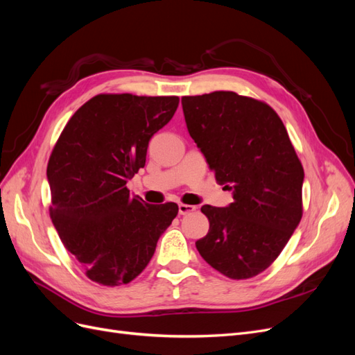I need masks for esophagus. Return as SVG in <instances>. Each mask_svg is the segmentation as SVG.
<instances>
[{"label": "esophagus", "mask_w": 355, "mask_h": 355, "mask_svg": "<svg viewBox=\"0 0 355 355\" xmlns=\"http://www.w3.org/2000/svg\"><path fill=\"white\" fill-rule=\"evenodd\" d=\"M196 206H191V204H179V214H188V213H192L196 211Z\"/></svg>", "instance_id": "34e87169"}]
</instances>
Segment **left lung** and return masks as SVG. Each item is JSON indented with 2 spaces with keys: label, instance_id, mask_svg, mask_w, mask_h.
<instances>
[{
  "label": "left lung",
  "instance_id": "left-lung-1",
  "mask_svg": "<svg viewBox=\"0 0 355 355\" xmlns=\"http://www.w3.org/2000/svg\"><path fill=\"white\" fill-rule=\"evenodd\" d=\"M188 132L223 189L227 207L202 206L210 222L201 257L232 280L265 271L302 218L304 167L280 116L234 92L184 96Z\"/></svg>",
  "mask_w": 355,
  "mask_h": 355
}]
</instances>
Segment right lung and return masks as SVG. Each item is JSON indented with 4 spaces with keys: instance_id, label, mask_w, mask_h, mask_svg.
<instances>
[{
    "instance_id": "1",
    "label": "right lung",
    "mask_w": 355,
    "mask_h": 355,
    "mask_svg": "<svg viewBox=\"0 0 355 355\" xmlns=\"http://www.w3.org/2000/svg\"><path fill=\"white\" fill-rule=\"evenodd\" d=\"M178 105V96L98 94L71 116L53 148L50 218L92 282L135 280L176 218V202L148 204L130 196L127 182L145 166L149 141Z\"/></svg>"
}]
</instances>
